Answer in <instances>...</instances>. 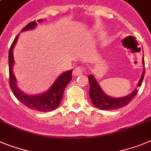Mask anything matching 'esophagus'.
<instances>
[{"instance_id":"obj_1","label":"esophagus","mask_w":151,"mask_h":151,"mask_svg":"<svg viewBox=\"0 0 151 151\" xmlns=\"http://www.w3.org/2000/svg\"><path fill=\"white\" fill-rule=\"evenodd\" d=\"M83 72V68L82 67H78L73 69V76H79L82 74Z\"/></svg>"}]
</instances>
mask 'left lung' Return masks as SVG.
Segmentation results:
<instances>
[{"label": "left lung", "mask_w": 151, "mask_h": 151, "mask_svg": "<svg viewBox=\"0 0 151 151\" xmlns=\"http://www.w3.org/2000/svg\"><path fill=\"white\" fill-rule=\"evenodd\" d=\"M142 64L143 67H144L142 75H141L140 81H138L136 88L130 94L127 95L125 97H112L106 94L103 91L98 82L97 81L96 78L93 77V74H90L88 77V81L90 83L89 95L92 104L97 108L101 109V110H105V111L116 110V109L121 108V107H124L128 104L130 101H132L134 96L137 94L138 91L137 87L141 86V83L144 80V72H145L144 57L142 59Z\"/></svg>", "instance_id": "left-lung-1"}]
</instances>
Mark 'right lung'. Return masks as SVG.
<instances>
[{
    "mask_svg": "<svg viewBox=\"0 0 151 151\" xmlns=\"http://www.w3.org/2000/svg\"><path fill=\"white\" fill-rule=\"evenodd\" d=\"M44 20L40 19L37 21V22L41 23ZM37 25V24L36 23V21L29 23L28 24L21 30V32L33 30L36 27ZM19 35H17L16 38L14 40L8 54L9 76H10L9 83H10L11 91H13L14 94L17 97V100L29 108L35 110V111H41V112H50V111H54L55 109H57L60 106V101H61L63 94H64V89H65L66 86L68 85L69 82L71 81L73 69L63 72L55 80V81L50 86V88L44 93H39V94H27V93H24L17 87V79L15 78L13 72V67L14 64L13 50L15 44H17Z\"/></svg>",
    "mask_w": 151,
    "mask_h": 151,
    "instance_id": "right-lung-1",
    "label": "right lung"
}]
</instances>
